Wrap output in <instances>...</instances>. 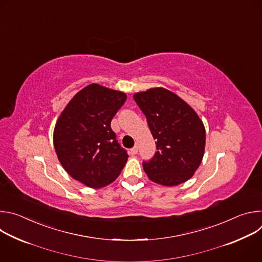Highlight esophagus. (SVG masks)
I'll list each match as a JSON object with an SVG mask.
<instances>
[{
	"instance_id": "1",
	"label": "esophagus",
	"mask_w": 262,
	"mask_h": 262,
	"mask_svg": "<svg viewBox=\"0 0 262 262\" xmlns=\"http://www.w3.org/2000/svg\"><path fill=\"white\" fill-rule=\"evenodd\" d=\"M138 150H139V147H138V145H136L135 147H133V148L130 149V151H132V154H133V155H137V154H138Z\"/></svg>"
}]
</instances>
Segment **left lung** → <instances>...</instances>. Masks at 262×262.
<instances>
[{"mask_svg":"<svg viewBox=\"0 0 262 262\" xmlns=\"http://www.w3.org/2000/svg\"><path fill=\"white\" fill-rule=\"evenodd\" d=\"M157 150L143 162V169L156 183L174 186L189 180L200 166L205 148V127L196 112L175 93L151 88L135 93Z\"/></svg>","mask_w":262,"mask_h":262,"instance_id":"1","label":"left lung"}]
</instances>
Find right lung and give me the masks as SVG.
<instances>
[{
	"mask_svg": "<svg viewBox=\"0 0 262 262\" xmlns=\"http://www.w3.org/2000/svg\"><path fill=\"white\" fill-rule=\"evenodd\" d=\"M126 100V94L91 84L65 106L54 130L59 162L76 180L92 189L113 182L128 155L116 140L111 121Z\"/></svg>",
	"mask_w": 262,
	"mask_h": 262,
	"instance_id": "add662e5",
	"label": "right lung"
}]
</instances>
